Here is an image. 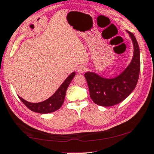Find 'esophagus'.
<instances>
[{
	"instance_id": "34e87169",
	"label": "esophagus",
	"mask_w": 154,
	"mask_h": 154,
	"mask_svg": "<svg viewBox=\"0 0 154 154\" xmlns=\"http://www.w3.org/2000/svg\"><path fill=\"white\" fill-rule=\"evenodd\" d=\"M86 69H87V67L85 66H84V65H80V66L77 67V72L78 73H82L86 71Z\"/></svg>"
}]
</instances>
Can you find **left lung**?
Instances as JSON below:
<instances>
[{
    "mask_svg": "<svg viewBox=\"0 0 154 154\" xmlns=\"http://www.w3.org/2000/svg\"><path fill=\"white\" fill-rule=\"evenodd\" d=\"M127 32L134 46L132 60L127 68L118 77L110 79L104 78L92 72L85 74L90 97L98 106L106 107L116 105L125 99L136 87L140 72V53L134 34Z\"/></svg>",
    "mask_w": 154,
    "mask_h": 154,
    "instance_id": "left-lung-1",
    "label": "left lung"
}]
</instances>
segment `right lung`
<instances>
[{"label": "right lung", "instance_id": "add662e5", "mask_svg": "<svg viewBox=\"0 0 154 154\" xmlns=\"http://www.w3.org/2000/svg\"><path fill=\"white\" fill-rule=\"evenodd\" d=\"M75 76V72H73L63 82L58 90L46 101L40 102V103H30L19 96L20 99L32 111L42 114L55 112L62 106L65 100V94H66V90Z\"/></svg>", "mask_w": 154, "mask_h": 154}]
</instances>
